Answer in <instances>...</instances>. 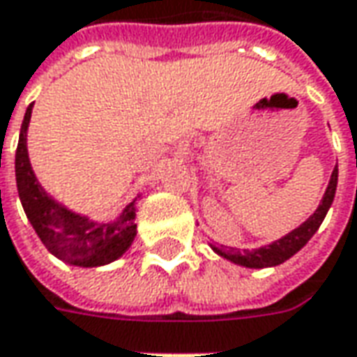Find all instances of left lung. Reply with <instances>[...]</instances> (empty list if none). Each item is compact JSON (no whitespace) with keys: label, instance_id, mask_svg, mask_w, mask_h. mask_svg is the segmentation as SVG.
I'll use <instances>...</instances> for the list:
<instances>
[{"label":"left lung","instance_id":"1","mask_svg":"<svg viewBox=\"0 0 357 357\" xmlns=\"http://www.w3.org/2000/svg\"><path fill=\"white\" fill-rule=\"evenodd\" d=\"M336 186H337V165L334 172H332V178H330V185L324 192V199L320 202V206L316 208V213L310 216L308 220L304 225H300L298 228H294L292 232H288L284 238L276 240L268 246H262L258 250H238V248H227V246H220L216 248L213 246V250L216 254H220L222 258H227L234 264H240V266L246 268H268V266H278L282 262H286L288 258H292L300 248L306 246L316 230L320 228L322 220L328 214V208L332 206L334 202V197H336Z\"/></svg>","mask_w":357,"mask_h":357}]
</instances>
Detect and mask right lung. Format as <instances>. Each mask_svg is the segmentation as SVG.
Returning a JSON list of instances; mask_svg holds the SVG:
<instances>
[{
	"label": "right lung",
	"instance_id": "1",
	"mask_svg": "<svg viewBox=\"0 0 357 357\" xmlns=\"http://www.w3.org/2000/svg\"><path fill=\"white\" fill-rule=\"evenodd\" d=\"M31 107L33 105H29L25 111L15 151L17 192L31 227L49 252L63 262L93 268L117 260L127 252L130 242L137 236L135 202H130L115 222L97 225L87 216L71 213L51 199L37 183L27 157V125L31 119Z\"/></svg>",
	"mask_w": 357,
	"mask_h": 357
}]
</instances>
